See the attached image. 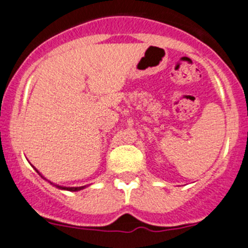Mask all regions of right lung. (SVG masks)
<instances>
[{
	"label": "right lung",
	"instance_id": "1",
	"mask_svg": "<svg viewBox=\"0 0 248 248\" xmlns=\"http://www.w3.org/2000/svg\"><path fill=\"white\" fill-rule=\"evenodd\" d=\"M58 188L64 189V190H69V191H78V190H81V189H83L85 186H76V188H64V186H58Z\"/></svg>",
	"mask_w": 248,
	"mask_h": 248
}]
</instances>
